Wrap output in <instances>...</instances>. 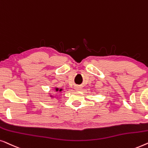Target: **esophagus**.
Segmentation results:
<instances>
[{"mask_svg":"<svg viewBox=\"0 0 148 148\" xmlns=\"http://www.w3.org/2000/svg\"><path fill=\"white\" fill-rule=\"evenodd\" d=\"M75 89H76V90H80V87H79V86H76V87H75Z\"/></svg>","mask_w":148,"mask_h":148,"instance_id":"34e87169","label":"esophagus"}]
</instances>
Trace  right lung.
Wrapping results in <instances>:
<instances>
[{
	"instance_id": "1",
	"label": "right lung",
	"mask_w": 148,
	"mask_h": 148,
	"mask_svg": "<svg viewBox=\"0 0 148 148\" xmlns=\"http://www.w3.org/2000/svg\"><path fill=\"white\" fill-rule=\"evenodd\" d=\"M55 90H56V92H61V91L62 90V88L59 89L58 88H55Z\"/></svg>"
}]
</instances>
